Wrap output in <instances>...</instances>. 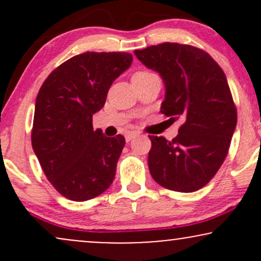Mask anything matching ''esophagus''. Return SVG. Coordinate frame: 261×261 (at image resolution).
Here are the masks:
<instances>
[{
    "label": "esophagus",
    "mask_w": 261,
    "mask_h": 261,
    "mask_svg": "<svg viewBox=\"0 0 261 261\" xmlns=\"http://www.w3.org/2000/svg\"><path fill=\"white\" fill-rule=\"evenodd\" d=\"M137 136H139V134H137V133H133V131H131V133H127L126 135H125V140H126V142H130L131 140L136 139Z\"/></svg>",
    "instance_id": "obj_1"
}]
</instances>
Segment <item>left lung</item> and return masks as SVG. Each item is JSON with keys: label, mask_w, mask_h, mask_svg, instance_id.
I'll list each match as a JSON object with an SVG mask.
<instances>
[{"label": "left lung", "mask_w": 261, "mask_h": 261, "mask_svg": "<svg viewBox=\"0 0 261 261\" xmlns=\"http://www.w3.org/2000/svg\"><path fill=\"white\" fill-rule=\"evenodd\" d=\"M135 55L163 80L161 113L182 121L172 141L149 136V173L169 190H199L222 166L236 130L237 110L226 74L207 53L191 45L163 43L135 50Z\"/></svg>", "instance_id": "obj_1"}]
</instances>
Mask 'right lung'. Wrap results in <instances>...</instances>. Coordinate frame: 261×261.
<instances>
[{
  "mask_svg": "<svg viewBox=\"0 0 261 261\" xmlns=\"http://www.w3.org/2000/svg\"><path fill=\"white\" fill-rule=\"evenodd\" d=\"M131 62L128 53L80 54L55 68L39 89L33 149L47 180L72 201L100 195L115 178L125 139L93 130L92 116Z\"/></svg>",
  "mask_w": 261,
  "mask_h": 261,
  "instance_id": "1",
  "label": "right lung"
}]
</instances>
